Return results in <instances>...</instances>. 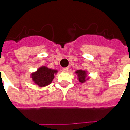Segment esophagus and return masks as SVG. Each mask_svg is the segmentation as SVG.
<instances>
[{
  "instance_id": "obj_1",
  "label": "esophagus",
  "mask_w": 130,
  "mask_h": 130,
  "mask_svg": "<svg viewBox=\"0 0 130 130\" xmlns=\"http://www.w3.org/2000/svg\"><path fill=\"white\" fill-rule=\"evenodd\" d=\"M63 71H65V72H67V71H69V67H63Z\"/></svg>"
}]
</instances>
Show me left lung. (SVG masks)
<instances>
[{
    "label": "left lung",
    "instance_id": "left-lung-1",
    "mask_svg": "<svg viewBox=\"0 0 130 130\" xmlns=\"http://www.w3.org/2000/svg\"><path fill=\"white\" fill-rule=\"evenodd\" d=\"M75 73L78 76V80L81 83H84V82H85L87 80V73L86 71H84V70H77V71H75Z\"/></svg>",
    "mask_w": 130,
    "mask_h": 130
}]
</instances>
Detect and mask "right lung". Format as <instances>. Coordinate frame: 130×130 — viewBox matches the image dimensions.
Segmentation results:
<instances>
[{
	"instance_id": "1",
	"label": "right lung",
	"mask_w": 130,
	"mask_h": 130,
	"mask_svg": "<svg viewBox=\"0 0 130 130\" xmlns=\"http://www.w3.org/2000/svg\"><path fill=\"white\" fill-rule=\"evenodd\" d=\"M57 73V70L49 69L45 66H42L31 74V78L34 83L38 86H46L52 82L55 77L54 75Z\"/></svg>"
}]
</instances>
